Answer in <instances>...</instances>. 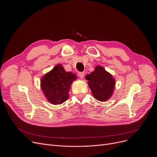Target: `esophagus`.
Returning a JSON list of instances; mask_svg holds the SVG:
<instances>
[{
  "instance_id": "1",
  "label": "esophagus",
  "mask_w": 157,
  "mask_h": 157,
  "mask_svg": "<svg viewBox=\"0 0 157 157\" xmlns=\"http://www.w3.org/2000/svg\"><path fill=\"white\" fill-rule=\"evenodd\" d=\"M78 76H79L80 78L83 79V78H84V76H85V72H78Z\"/></svg>"
}]
</instances>
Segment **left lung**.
Segmentation results:
<instances>
[{
	"label": "left lung",
	"mask_w": 157,
	"mask_h": 157,
	"mask_svg": "<svg viewBox=\"0 0 157 157\" xmlns=\"http://www.w3.org/2000/svg\"><path fill=\"white\" fill-rule=\"evenodd\" d=\"M94 98L98 101H105L113 94L115 80L112 75L101 66H97L95 70L85 77Z\"/></svg>",
	"instance_id": "1"
}]
</instances>
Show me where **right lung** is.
Here are the masks:
<instances>
[{
	"mask_svg": "<svg viewBox=\"0 0 157 157\" xmlns=\"http://www.w3.org/2000/svg\"><path fill=\"white\" fill-rule=\"evenodd\" d=\"M76 75L66 72L61 64L57 65L40 80V87L47 100L54 105L61 104L68 98V91Z\"/></svg>",
	"mask_w": 157,
	"mask_h": 157,
	"instance_id": "add662e5",
	"label": "right lung"
}]
</instances>
